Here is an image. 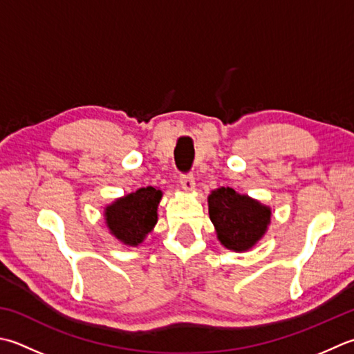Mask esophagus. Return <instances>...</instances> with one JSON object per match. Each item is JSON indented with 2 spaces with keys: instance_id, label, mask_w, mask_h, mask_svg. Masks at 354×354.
Returning <instances> with one entry per match:
<instances>
[{
  "instance_id": "esophagus-1",
  "label": "esophagus",
  "mask_w": 354,
  "mask_h": 354,
  "mask_svg": "<svg viewBox=\"0 0 354 354\" xmlns=\"http://www.w3.org/2000/svg\"><path fill=\"white\" fill-rule=\"evenodd\" d=\"M179 181H181V187L185 192H192L193 189H195V178H193V175H190V173H187V175H181Z\"/></svg>"
}]
</instances>
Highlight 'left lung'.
Instances as JSON below:
<instances>
[{
  "label": "left lung",
  "instance_id": "obj_1",
  "mask_svg": "<svg viewBox=\"0 0 354 354\" xmlns=\"http://www.w3.org/2000/svg\"><path fill=\"white\" fill-rule=\"evenodd\" d=\"M209 214L218 239L228 250L247 252L267 232L272 219L270 207L230 187H221L209 195Z\"/></svg>",
  "mask_w": 354,
  "mask_h": 354
}]
</instances>
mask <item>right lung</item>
<instances>
[{
  "label": "right lung",
  "instance_id": "obj_1",
  "mask_svg": "<svg viewBox=\"0 0 354 354\" xmlns=\"http://www.w3.org/2000/svg\"><path fill=\"white\" fill-rule=\"evenodd\" d=\"M162 192L142 187L106 207L104 216L110 233L122 244L136 247L153 230L158 221V204Z\"/></svg>",
  "mask_w": 354,
  "mask_h": 354
}]
</instances>
